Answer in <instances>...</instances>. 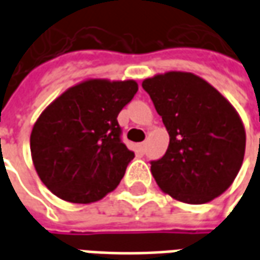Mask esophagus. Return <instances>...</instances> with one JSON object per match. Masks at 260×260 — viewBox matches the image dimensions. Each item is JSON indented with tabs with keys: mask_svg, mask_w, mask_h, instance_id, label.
I'll list each match as a JSON object with an SVG mask.
<instances>
[{
	"mask_svg": "<svg viewBox=\"0 0 260 260\" xmlns=\"http://www.w3.org/2000/svg\"><path fill=\"white\" fill-rule=\"evenodd\" d=\"M139 150L142 153H145V150H146V142H142L141 145H139Z\"/></svg>",
	"mask_w": 260,
	"mask_h": 260,
	"instance_id": "obj_1",
	"label": "esophagus"
}]
</instances>
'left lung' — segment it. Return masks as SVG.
<instances>
[{"mask_svg": "<svg viewBox=\"0 0 260 260\" xmlns=\"http://www.w3.org/2000/svg\"><path fill=\"white\" fill-rule=\"evenodd\" d=\"M170 135L152 161L158 188L175 201L202 205L230 188L245 154V128L233 104L191 72L170 71L142 82Z\"/></svg>", "mask_w": 260, "mask_h": 260, "instance_id": "8db88e82", "label": "left lung"}]
</instances>
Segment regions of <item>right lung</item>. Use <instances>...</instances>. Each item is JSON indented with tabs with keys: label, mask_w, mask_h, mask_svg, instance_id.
I'll return each mask as SVG.
<instances>
[{
	"label": "right lung",
	"mask_w": 260,
	"mask_h": 260,
	"mask_svg": "<svg viewBox=\"0 0 260 260\" xmlns=\"http://www.w3.org/2000/svg\"><path fill=\"white\" fill-rule=\"evenodd\" d=\"M136 91L132 79H86L40 114L30 134L31 160L54 195L91 203L118 186L135 153L121 142L117 117Z\"/></svg>",
	"instance_id": "right-lung-1"
}]
</instances>
